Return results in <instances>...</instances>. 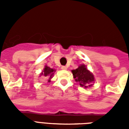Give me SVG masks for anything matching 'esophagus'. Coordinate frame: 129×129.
I'll return each instance as SVG.
<instances>
[{
  "mask_svg": "<svg viewBox=\"0 0 129 129\" xmlns=\"http://www.w3.org/2000/svg\"><path fill=\"white\" fill-rule=\"evenodd\" d=\"M61 69H62V70H66L67 67L66 66H61Z\"/></svg>",
  "mask_w": 129,
  "mask_h": 129,
  "instance_id": "esophagus-1",
  "label": "esophagus"
}]
</instances>
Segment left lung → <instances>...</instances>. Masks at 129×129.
<instances>
[{
    "mask_svg": "<svg viewBox=\"0 0 129 129\" xmlns=\"http://www.w3.org/2000/svg\"><path fill=\"white\" fill-rule=\"evenodd\" d=\"M72 72L75 81L78 83L81 87L90 88L95 82L94 76L90 70H88L84 64L80 65L78 68L72 70Z\"/></svg>",
    "mask_w": 129,
    "mask_h": 129,
    "instance_id": "1",
    "label": "left lung"
}]
</instances>
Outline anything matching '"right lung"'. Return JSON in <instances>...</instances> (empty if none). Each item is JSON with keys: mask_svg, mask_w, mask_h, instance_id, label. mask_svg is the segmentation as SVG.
<instances>
[{"mask_svg": "<svg viewBox=\"0 0 129 129\" xmlns=\"http://www.w3.org/2000/svg\"><path fill=\"white\" fill-rule=\"evenodd\" d=\"M55 71L56 70L55 69L51 68L47 66H45L44 69L41 72V74H39V76L44 77L45 78L48 79V82H51V79L52 78L53 76V74H54Z\"/></svg>", "mask_w": 129, "mask_h": 129, "instance_id": "1", "label": "right lung"}]
</instances>
